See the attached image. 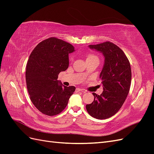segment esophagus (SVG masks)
<instances>
[{
    "label": "esophagus",
    "mask_w": 154,
    "mask_h": 154,
    "mask_svg": "<svg viewBox=\"0 0 154 154\" xmlns=\"http://www.w3.org/2000/svg\"><path fill=\"white\" fill-rule=\"evenodd\" d=\"M85 92V91H83V89H82V88H76V92Z\"/></svg>",
    "instance_id": "1"
}]
</instances>
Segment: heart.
Masks as SVG:
<instances>
[{
  "instance_id": "b5f03b06",
  "label": "heart",
  "mask_w": 154,
  "mask_h": 154,
  "mask_svg": "<svg viewBox=\"0 0 154 154\" xmlns=\"http://www.w3.org/2000/svg\"><path fill=\"white\" fill-rule=\"evenodd\" d=\"M97 58L96 56H94V55H93V54H90L89 56H88V58Z\"/></svg>"
}]
</instances>
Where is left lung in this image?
<instances>
[{"mask_svg": "<svg viewBox=\"0 0 154 154\" xmlns=\"http://www.w3.org/2000/svg\"><path fill=\"white\" fill-rule=\"evenodd\" d=\"M88 47L103 53L105 62L100 75L103 91L100 95L92 93L94 100L86 105V109L92 117L105 119L117 113L127 98L131 84V67L123 51L110 42Z\"/></svg>", "mask_w": 154, "mask_h": 154, "instance_id": "left-lung-1", "label": "left lung"}]
</instances>
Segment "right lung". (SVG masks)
<instances>
[{
    "mask_svg": "<svg viewBox=\"0 0 154 154\" xmlns=\"http://www.w3.org/2000/svg\"><path fill=\"white\" fill-rule=\"evenodd\" d=\"M73 51L71 44L51 37L40 42L29 56L26 71L27 91L32 103L44 114L62 112L76 90L57 80L59 73L68 68L69 54Z\"/></svg>",
    "mask_w": 154,
    "mask_h": 154,
    "instance_id": "1",
    "label": "right lung"
}]
</instances>
